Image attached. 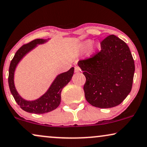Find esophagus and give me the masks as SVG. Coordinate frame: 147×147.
<instances>
[{
	"label": "esophagus",
	"mask_w": 147,
	"mask_h": 147,
	"mask_svg": "<svg viewBox=\"0 0 147 147\" xmlns=\"http://www.w3.org/2000/svg\"><path fill=\"white\" fill-rule=\"evenodd\" d=\"M81 71V69L79 67V66H75V72H76V73H79V72H80Z\"/></svg>",
	"instance_id": "obj_1"
}]
</instances>
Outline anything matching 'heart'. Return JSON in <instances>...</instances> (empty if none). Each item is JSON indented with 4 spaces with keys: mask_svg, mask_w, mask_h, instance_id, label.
<instances>
[{
    "mask_svg": "<svg viewBox=\"0 0 147 147\" xmlns=\"http://www.w3.org/2000/svg\"><path fill=\"white\" fill-rule=\"evenodd\" d=\"M91 43V42L90 40H87V41H86V42H84L83 44H81V46H80V50H86V49H87L88 47L90 46ZM97 48H98V46H97V45H94V46L92 47V48H91L92 52H95V51L97 49Z\"/></svg>",
    "mask_w": 147,
    "mask_h": 147,
    "instance_id": "1",
    "label": "heart"
}]
</instances>
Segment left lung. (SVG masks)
Wrapping results in <instances>:
<instances>
[{"instance_id":"8db88e82","label":"left lung","mask_w":147,"mask_h":147,"mask_svg":"<svg viewBox=\"0 0 147 147\" xmlns=\"http://www.w3.org/2000/svg\"><path fill=\"white\" fill-rule=\"evenodd\" d=\"M78 66L86 77L83 89L93 106L110 108L120 105L132 89L134 62L126 43L114 35L101 42V50Z\"/></svg>"}]
</instances>
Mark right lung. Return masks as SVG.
I'll list each match as a JSON object with an SVG mask.
<instances>
[{
    "label": "right lung",
    "instance_id": "right-lung-1",
    "mask_svg": "<svg viewBox=\"0 0 147 147\" xmlns=\"http://www.w3.org/2000/svg\"><path fill=\"white\" fill-rule=\"evenodd\" d=\"M46 42V40L43 39H36L28 44L23 45L17 51L10 64L8 78L10 91L17 104L21 109L29 113L40 114L48 113L57 108L61 101L62 90L69 83L74 73V68L72 67L67 72L58 75L46 93L36 100L26 101L19 95L14 85V72L17 64L23 56L34 49L37 44H43Z\"/></svg>",
    "mask_w": 147,
    "mask_h": 147
}]
</instances>
